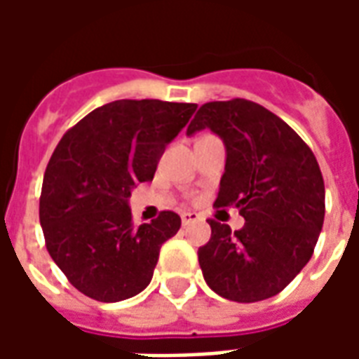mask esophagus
Here are the masks:
<instances>
[{"label":"esophagus","mask_w":359,"mask_h":359,"mask_svg":"<svg viewBox=\"0 0 359 359\" xmlns=\"http://www.w3.org/2000/svg\"><path fill=\"white\" fill-rule=\"evenodd\" d=\"M180 219H182V225H192L196 221H202V215L196 213V211H182Z\"/></svg>","instance_id":"obj_1"}]
</instances>
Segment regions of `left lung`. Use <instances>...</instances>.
Wrapping results in <instances>:
<instances>
[{
    "mask_svg": "<svg viewBox=\"0 0 359 359\" xmlns=\"http://www.w3.org/2000/svg\"><path fill=\"white\" fill-rule=\"evenodd\" d=\"M219 134L226 148L215 208L246 219L231 231L210 219L198 250L203 278L226 300L259 302L278 294L313 256L325 219V184L313 151L264 105L242 97L203 103L188 126Z\"/></svg>",
    "mask_w": 359,
    "mask_h": 359,
    "instance_id": "left-lung-1",
    "label": "left lung"
}]
</instances>
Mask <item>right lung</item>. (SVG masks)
<instances>
[{
	"instance_id": "obj_1",
	"label": "right lung",
	"mask_w": 359,
	"mask_h": 359,
	"mask_svg": "<svg viewBox=\"0 0 359 359\" xmlns=\"http://www.w3.org/2000/svg\"><path fill=\"white\" fill-rule=\"evenodd\" d=\"M196 103L117 100L69 128L43 172L40 225L51 259L69 283L97 302H121L151 280L159 250L180 217L161 211L136 226L134 184L154 179L165 146L187 126Z\"/></svg>"
}]
</instances>
